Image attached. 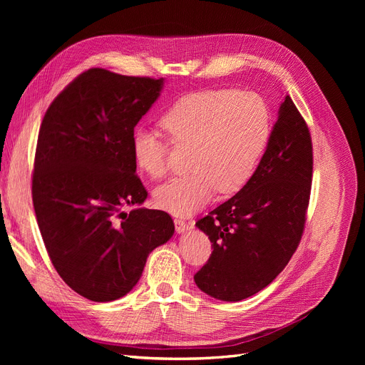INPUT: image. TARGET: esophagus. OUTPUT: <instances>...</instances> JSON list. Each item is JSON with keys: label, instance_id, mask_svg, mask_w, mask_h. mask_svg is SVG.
I'll return each mask as SVG.
<instances>
[{"label": "esophagus", "instance_id": "34e87169", "mask_svg": "<svg viewBox=\"0 0 365 365\" xmlns=\"http://www.w3.org/2000/svg\"><path fill=\"white\" fill-rule=\"evenodd\" d=\"M175 226H176L178 234H183L185 231H187L189 223L186 220H183V219H175Z\"/></svg>", "mask_w": 365, "mask_h": 365}]
</instances>
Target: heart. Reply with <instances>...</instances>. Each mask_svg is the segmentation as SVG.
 Masks as SVG:
<instances>
[{
  "mask_svg": "<svg viewBox=\"0 0 365 365\" xmlns=\"http://www.w3.org/2000/svg\"><path fill=\"white\" fill-rule=\"evenodd\" d=\"M173 145L190 146L186 176L158 186L160 208L187 216L207 204L216 190L231 195L252 179L271 136L266 102L250 91L202 90L183 96L161 117ZM133 160L152 179L167 171V145L139 128L131 138Z\"/></svg>",
  "mask_w": 365,
  "mask_h": 365,
  "instance_id": "1",
  "label": "heart"
}]
</instances>
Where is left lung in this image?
Instances as JSON below:
<instances>
[{"instance_id": "left-lung-1", "label": "left lung", "mask_w": 365, "mask_h": 365, "mask_svg": "<svg viewBox=\"0 0 365 365\" xmlns=\"http://www.w3.org/2000/svg\"><path fill=\"white\" fill-rule=\"evenodd\" d=\"M312 165L309 128L285 96L252 179L195 223L213 242L212 256L194 277L201 292L238 302L281 274L303 234Z\"/></svg>"}]
</instances>
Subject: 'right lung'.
Wrapping results in <instances>:
<instances>
[{
	"label": "right lung",
	"instance_id": "right-lung-1",
	"mask_svg": "<svg viewBox=\"0 0 365 365\" xmlns=\"http://www.w3.org/2000/svg\"><path fill=\"white\" fill-rule=\"evenodd\" d=\"M164 78L102 68L83 72L53 101L35 150L32 201L57 274L93 302L133 290L149 253L175 234L148 197L133 160L134 127L160 98Z\"/></svg>",
	"mask_w": 365,
	"mask_h": 365
}]
</instances>
